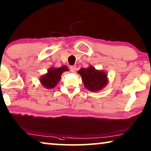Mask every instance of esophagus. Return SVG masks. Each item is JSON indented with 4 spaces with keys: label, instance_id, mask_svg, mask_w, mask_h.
<instances>
[{
    "label": "esophagus",
    "instance_id": "esophagus-1",
    "mask_svg": "<svg viewBox=\"0 0 151 151\" xmlns=\"http://www.w3.org/2000/svg\"><path fill=\"white\" fill-rule=\"evenodd\" d=\"M70 71L72 73H75L76 70V66L75 65H72V66H70Z\"/></svg>",
    "mask_w": 151,
    "mask_h": 151
}]
</instances>
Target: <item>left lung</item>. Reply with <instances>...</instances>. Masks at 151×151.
<instances>
[{"mask_svg": "<svg viewBox=\"0 0 151 151\" xmlns=\"http://www.w3.org/2000/svg\"><path fill=\"white\" fill-rule=\"evenodd\" d=\"M77 73L81 76L85 88L92 92L103 89L108 82L107 75L104 71L97 70L92 65L87 68H81Z\"/></svg>", "mask_w": 151, "mask_h": 151, "instance_id": "1", "label": "left lung"}]
</instances>
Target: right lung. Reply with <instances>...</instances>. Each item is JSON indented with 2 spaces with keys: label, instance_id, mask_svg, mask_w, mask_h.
Returning a JSON list of instances; mask_svg holds the SVG:
<instances>
[{
  "label": "right lung",
  "instance_id": "obj_1",
  "mask_svg": "<svg viewBox=\"0 0 151 151\" xmlns=\"http://www.w3.org/2000/svg\"><path fill=\"white\" fill-rule=\"evenodd\" d=\"M68 70H69V69L65 65L57 68H49L48 73L44 76H41V78H40V83L45 88H53L60 81L61 75H62V73L63 72Z\"/></svg>",
  "mask_w": 151,
  "mask_h": 151
}]
</instances>
